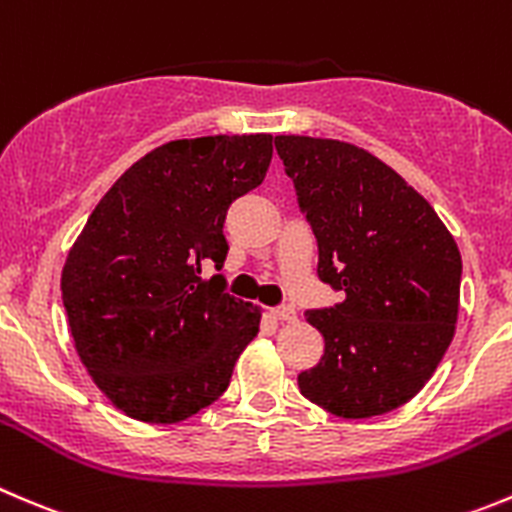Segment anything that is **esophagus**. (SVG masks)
<instances>
[{
    "mask_svg": "<svg viewBox=\"0 0 512 512\" xmlns=\"http://www.w3.org/2000/svg\"><path fill=\"white\" fill-rule=\"evenodd\" d=\"M272 315H275V320H280V322H295L297 320V312L292 305L275 307V310H272Z\"/></svg>",
    "mask_w": 512,
    "mask_h": 512,
    "instance_id": "1",
    "label": "esophagus"
}]
</instances>
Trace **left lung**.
<instances>
[{"label": "left lung", "instance_id": "8db88e82", "mask_svg": "<svg viewBox=\"0 0 512 512\" xmlns=\"http://www.w3.org/2000/svg\"><path fill=\"white\" fill-rule=\"evenodd\" d=\"M342 302L305 317L325 337L300 393L337 418L390 413L423 390L455 335L463 260L430 202L362 147L275 137Z\"/></svg>", "mask_w": 512, "mask_h": 512}]
</instances>
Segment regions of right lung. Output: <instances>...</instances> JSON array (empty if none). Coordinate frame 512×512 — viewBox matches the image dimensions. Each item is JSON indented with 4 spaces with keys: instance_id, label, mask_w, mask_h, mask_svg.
Segmentation results:
<instances>
[{
    "instance_id": "1",
    "label": "right lung",
    "mask_w": 512,
    "mask_h": 512,
    "mask_svg": "<svg viewBox=\"0 0 512 512\" xmlns=\"http://www.w3.org/2000/svg\"><path fill=\"white\" fill-rule=\"evenodd\" d=\"M272 135L175 140L124 172L62 270L74 347L109 403L172 425L215 403L260 330V307L225 292L222 235L237 197L262 185Z\"/></svg>"
}]
</instances>
